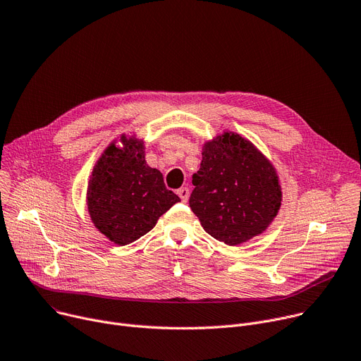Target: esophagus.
<instances>
[{
	"label": "esophagus",
	"mask_w": 361,
	"mask_h": 361,
	"mask_svg": "<svg viewBox=\"0 0 361 361\" xmlns=\"http://www.w3.org/2000/svg\"><path fill=\"white\" fill-rule=\"evenodd\" d=\"M178 195H179V198L182 200V202H186L188 198H189V189H188L186 186L179 188V189H178Z\"/></svg>",
	"instance_id": "obj_1"
}]
</instances>
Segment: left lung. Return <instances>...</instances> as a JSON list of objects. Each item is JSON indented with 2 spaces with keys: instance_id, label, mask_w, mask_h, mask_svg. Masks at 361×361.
Listing matches in <instances>:
<instances>
[{
  "instance_id": "obj_1",
  "label": "left lung",
  "mask_w": 361,
  "mask_h": 361,
  "mask_svg": "<svg viewBox=\"0 0 361 361\" xmlns=\"http://www.w3.org/2000/svg\"><path fill=\"white\" fill-rule=\"evenodd\" d=\"M202 150L189 207L204 230L228 245L262 234L282 201L271 163L235 133H224Z\"/></svg>"
}]
</instances>
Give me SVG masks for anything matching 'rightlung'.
Listing matches in <instances>:
<instances>
[{"label": "right lung", "instance_id": "right-lung-1", "mask_svg": "<svg viewBox=\"0 0 361 361\" xmlns=\"http://www.w3.org/2000/svg\"><path fill=\"white\" fill-rule=\"evenodd\" d=\"M95 164L88 186V211L95 227L126 245L147 234L160 215L180 198L164 186L163 175L146 164L142 142L123 137Z\"/></svg>", "mask_w": 361, "mask_h": 361}]
</instances>
